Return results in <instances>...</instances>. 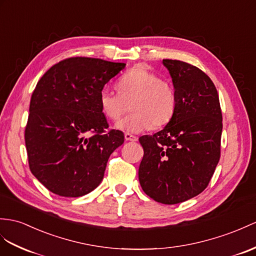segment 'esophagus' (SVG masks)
Here are the masks:
<instances>
[{
    "instance_id": "34e87169",
    "label": "esophagus",
    "mask_w": 256,
    "mask_h": 256,
    "mask_svg": "<svg viewBox=\"0 0 256 256\" xmlns=\"http://www.w3.org/2000/svg\"><path fill=\"white\" fill-rule=\"evenodd\" d=\"M124 140H126V141L136 142V141H138V138H136V136H134V134H132L126 132V134H124Z\"/></svg>"
}]
</instances>
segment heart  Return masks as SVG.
<instances>
[{
    "instance_id": "heart-1",
    "label": "heart",
    "mask_w": 256,
    "mask_h": 256,
    "mask_svg": "<svg viewBox=\"0 0 256 256\" xmlns=\"http://www.w3.org/2000/svg\"><path fill=\"white\" fill-rule=\"evenodd\" d=\"M118 92L103 89L98 102L108 120L118 122L132 106L134 113L116 124L127 132L138 134L170 122L177 108L172 86L160 80L154 72L136 65L122 74L117 82Z\"/></svg>"
}]
</instances>
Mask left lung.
Returning <instances> with one entry per match:
<instances>
[{"mask_svg": "<svg viewBox=\"0 0 256 256\" xmlns=\"http://www.w3.org/2000/svg\"><path fill=\"white\" fill-rule=\"evenodd\" d=\"M177 108L160 132L140 136L142 190L154 201L177 204L206 188L220 158L222 116L213 81L198 67L163 60Z\"/></svg>", "mask_w": 256, "mask_h": 256, "instance_id": "1", "label": "left lung"}]
</instances>
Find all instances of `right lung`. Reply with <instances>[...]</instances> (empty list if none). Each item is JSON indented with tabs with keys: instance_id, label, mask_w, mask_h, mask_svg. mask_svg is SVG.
I'll return each instance as SVG.
<instances>
[{
	"instance_id": "right-lung-1",
	"label": "right lung",
	"mask_w": 256,
	"mask_h": 256,
	"mask_svg": "<svg viewBox=\"0 0 256 256\" xmlns=\"http://www.w3.org/2000/svg\"><path fill=\"white\" fill-rule=\"evenodd\" d=\"M126 64L72 58L55 64L36 84L24 141L32 175L55 194L78 198L101 184L110 155L124 134L110 130L98 96Z\"/></svg>"
}]
</instances>
